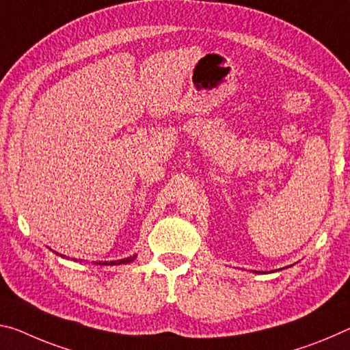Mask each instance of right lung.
<instances>
[{
    "label": "right lung",
    "mask_w": 350,
    "mask_h": 350,
    "mask_svg": "<svg viewBox=\"0 0 350 350\" xmlns=\"http://www.w3.org/2000/svg\"><path fill=\"white\" fill-rule=\"evenodd\" d=\"M134 260H135V255H134V257H127V258H123V260H116V262H110V263H101V262H99V265H124V263L134 262Z\"/></svg>",
    "instance_id": "obj_1"
}]
</instances>
